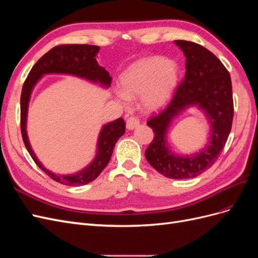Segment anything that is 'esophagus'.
Returning <instances> with one entry per match:
<instances>
[{
	"label": "esophagus",
	"instance_id": "1",
	"mask_svg": "<svg viewBox=\"0 0 258 258\" xmlns=\"http://www.w3.org/2000/svg\"><path fill=\"white\" fill-rule=\"evenodd\" d=\"M126 123H127V129L132 130V129H135L136 127L139 126L140 120H139L138 117H136V116H130L129 118L127 119Z\"/></svg>",
	"mask_w": 258,
	"mask_h": 258
}]
</instances>
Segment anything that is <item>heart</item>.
<instances>
[{
  "instance_id": "heart-1",
  "label": "heart",
  "mask_w": 258,
  "mask_h": 258,
  "mask_svg": "<svg viewBox=\"0 0 258 258\" xmlns=\"http://www.w3.org/2000/svg\"><path fill=\"white\" fill-rule=\"evenodd\" d=\"M176 81L177 68L172 61L144 58L131 64L121 75V89L116 90V96L123 102L141 96L145 110L156 111L168 102Z\"/></svg>"
}]
</instances>
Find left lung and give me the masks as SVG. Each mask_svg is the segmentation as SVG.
I'll use <instances>...</instances> for the list:
<instances>
[{"label": "left lung", "mask_w": 258, "mask_h": 258, "mask_svg": "<svg viewBox=\"0 0 258 258\" xmlns=\"http://www.w3.org/2000/svg\"><path fill=\"white\" fill-rule=\"evenodd\" d=\"M174 43L186 58V72L169 104L147 121L155 137L145 151L150 165L170 178H190L205 172L220 156L231 130L233 100L227 69L214 53L194 42ZM197 105L207 114L213 128L210 143L195 156L179 158L166 146L165 134L174 117L187 106Z\"/></svg>", "instance_id": "1"}]
</instances>
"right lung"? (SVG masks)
Here are the masks:
<instances>
[{
	"instance_id": "add662e5",
	"label": "right lung",
	"mask_w": 258,
	"mask_h": 258,
	"mask_svg": "<svg viewBox=\"0 0 258 258\" xmlns=\"http://www.w3.org/2000/svg\"><path fill=\"white\" fill-rule=\"evenodd\" d=\"M99 50V46L95 45H58L37 60L33 68L31 69L27 80L22 86L20 98V128L23 143H25L31 157H32L34 162L40 167L41 170H43L53 181L68 186H80L88 184L99 176V174L107 166L108 161H110L112 157L117 140L124 134L126 123H124L122 118H118L104 124L99 136L98 151L95 160L79 173L73 175H58L51 173L50 171H48L38 161L29 143L26 130L29 100L31 92H32V89L37 81L44 74L49 73L72 74L91 82H98L101 85L108 87L111 85L112 77L103 67H100L98 64L96 56Z\"/></svg>"
}]
</instances>
